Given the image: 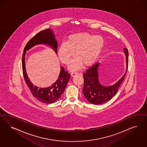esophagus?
<instances>
[{
	"instance_id": "esophagus-1",
	"label": "esophagus",
	"mask_w": 147,
	"mask_h": 147,
	"mask_svg": "<svg viewBox=\"0 0 147 147\" xmlns=\"http://www.w3.org/2000/svg\"><path fill=\"white\" fill-rule=\"evenodd\" d=\"M77 74H78V72H76V71H75V72H71V75L72 76V77H74V76L77 75Z\"/></svg>"
}]
</instances>
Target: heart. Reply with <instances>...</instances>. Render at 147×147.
I'll use <instances>...</instances> for the list:
<instances>
[{
	"mask_svg": "<svg viewBox=\"0 0 147 147\" xmlns=\"http://www.w3.org/2000/svg\"><path fill=\"white\" fill-rule=\"evenodd\" d=\"M104 45L103 38L88 33H76L68 37L67 42L59 45L58 55L61 62L68 65L71 59L77 57L72 62L70 68L76 70L84 64L92 66L97 61Z\"/></svg>",
	"mask_w": 147,
	"mask_h": 147,
	"instance_id": "heart-1",
	"label": "heart"
}]
</instances>
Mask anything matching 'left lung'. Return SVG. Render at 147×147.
<instances>
[{"label":"left lung","mask_w":147,"mask_h":147,"mask_svg":"<svg viewBox=\"0 0 147 147\" xmlns=\"http://www.w3.org/2000/svg\"><path fill=\"white\" fill-rule=\"evenodd\" d=\"M126 55L127 65L128 66V50L124 49ZM99 63H95L86 70L83 74L84 87L83 92L89 102L94 104H102L111 100L116 94L119 87L122 83L126 73L115 84L111 86H103L98 80V68ZM126 71V72H127Z\"/></svg>","instance_id":"left-lung-1"}]
</instances>
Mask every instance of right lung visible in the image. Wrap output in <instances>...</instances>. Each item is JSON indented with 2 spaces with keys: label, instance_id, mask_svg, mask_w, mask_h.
Instances as JSON below:
<instances>
[{
  "label": "right lung",
  "instance_id": "obj_1",
  "mask_svg": "<svg viewBox=\"0 0 147 147\" xmlns=\"http://www.w3.org/2000/svg\"><path fill=\"white\" fill-rule=\"evenodd\" d=\"M38 44H46L50 45L57 52V42L50 28L45 29L37 33L31 38L24 47L22 57V69L24 80L31 90L33 96L40 102L44 103H52L59 100L63 94L67 83L70 78V75L64 68L61 67V72L56 82L47 88H39L33 86L29 80L25 69V55L26 51Z\"/></svg>",
  "mask_w": 147,
  "mask_h": 147
}]
</instances>
